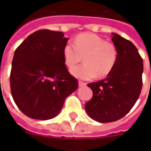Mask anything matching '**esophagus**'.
I'll return each mask as SVG.
<instances>
[{"label":"esophagus","instance_id":"obj_1","mask_svg":"<svg viewBox=\"0 0 151 151\" xmlns=\"http://www.w3.org/2000/svg\"><path fill=\"white\" fill-rule=\"evenodd\" d=\"M78 86H80V87H81V86H86V82H82V81H79Z\"/></svg>","mask_w":151,"mask_h":151}]
</instances>
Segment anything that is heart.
<instances>
[{
    "instance_id": "b5f03b06",
    "label": "heart",
    "mask_w": 151,
    "mask_h": 151,
    "mask_svg": "<svg viewBox=\"0 0 151 151\" xmlns=\"http://www.w3.org/2000/svg\"><path fill=\"white\" fill-rule=\"evenodd\" d=\"M65 63L71 69L83 58L84 64L71 70L73 75L83 80L103 78L113 70L118 59L116 47L111 42L92 33L78 35L73 43L63 49Z\"/></svg>"
}]
</instances>
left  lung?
<instances>
[{
    "label": "left lung",
    "instance_id": "obj_1",
    "mask_svg": "<svg viewBox=\"0 0 151 151\" xmlns=\"http://www.w3.org/2000/svg\"><path fill=\"white\" fill-rule=\"evenodd\" d=\"M116 47V65L107 78L89 83L92 99L85 108L92 119L100 123L121 119L136 104L142 88L143 60L132 42L112 33Z\"/></svg>",
    "mask_w": 151,
    "mask_h": 151
}]
</instances>
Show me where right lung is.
I'll use <instances>...</instances> for the list:
<instances>
[{
	"instance_id": "right-lung-1",
	"label": "right lung",
	"mask_w": 151,
	"mask_h": 151,
	"mask_svg": "<svg viewBox=\"0 0 151 151\" xmlns=\"http://www.w3.org/2000/svg\"><path fill=\"white\" fill-rule=\"evenodd\" d=\"M63 32L40 30L16 48L9 77L18 108L30 118L49 120L62 108L65 99L78 87L66 68Z\"/></svg>"
}]
</instances>
